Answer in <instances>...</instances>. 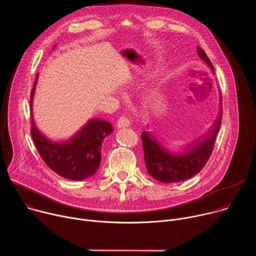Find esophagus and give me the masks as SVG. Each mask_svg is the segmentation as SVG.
<instances>
[{
  "label": "esophagus",
  "mask_w": 256,
  "mask_h": 256,
  "mask_svg": "<svg viewBox=\"0 0 256 256\" xmlns=\"http://www.w3.org/2000/svg\"><path fill=\"white\" fill-rule=\"evenodd\" d=\"M118 128H128L130 126V120L126 116H120L118 120Z\"/></svg>",
  "instance_id": "1"
}]
</instances>
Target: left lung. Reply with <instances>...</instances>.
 Instances as JSON below:
<instances>
[{
	"instance_id": "obj_1",
	"label": "left lung",
	"mask_w": 256,
	"mask_h": 256,
	"mask_svg": "<svg viewBox=\"0 0 256 256\" xmlns=\"http://www.w3.org/2000/svg\"><path fill=\"white\" fill-rule=\"evenodd\" d=\"M198 54L214 72L212 64L204 50L200 46H198ZM220 104L221 109L216 122L202 136L188 144V151L184 153L174 154L167 150L149 132L144 130L142 132L144 163L149 174L153 178L163 184H172L196 175L204 167L212 155L214 140L222 124V99Z\"/></svg>"
}]
</instances>
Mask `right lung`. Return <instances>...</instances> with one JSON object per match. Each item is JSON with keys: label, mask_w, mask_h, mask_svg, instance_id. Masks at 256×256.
<instances>
[{"label": "right lung", "mask_w": 256, "mask_h": 256, "mask_svg": "<svg viewBox=\"0 0 256 256\" xmlns=\"http://www.w3.org/2000/svg\"><path fill=\"white\" fill-rule=\"evenodd\" d=\"M38 74L31 91V136L46 164L60 176L70 180H83L93 176L101 162L103 140L110 134V122L93 118L68 140L56 142L48 140L36 128L32 116V99Z\"/></svg>", "instance_id": "add662e5"}]
</instances>
